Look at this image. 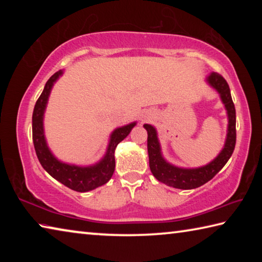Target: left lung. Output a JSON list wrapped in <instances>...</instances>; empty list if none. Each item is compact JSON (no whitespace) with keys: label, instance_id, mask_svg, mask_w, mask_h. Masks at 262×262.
Wrapping results in <instances>:
<instances>
[{"label":"left lung","instance_id":"left-lung-1","mask_svg":"<svg viewBox=\"0 0 262 262\" xmlns=\"http://www.w3.org/2000/svg\"><path fill=\"white\" fill-rule=\"evenodd\" d=\"M206 82L219 92L222 103L228 114L227 139L223 149L207 165L194 168L176 166L163 157L156 128L148 123L143 127L148 132V155L151 173L158 181L179 189H193L205 185L219 173L231 155L236 145V110L231 98V92L225 79L217 73H211L206 77Z\"/></svg>","mask_w":262,"mask_h":262}]
</instances>
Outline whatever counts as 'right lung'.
Listing matches in <instances>:
<instances>
[{
    "mask_svg": "<svg viewBox=\"0 0 262 262\" xmlns=\"http://www.w3.org/2000/svg\"><path fill=\"white\" fill-rule=\"evenodd\" d=\"M62 75H63V70H59L48 79L45 88H43V91L34 105L32 115V137L35 154H37L41 166L53 178L67 186L70 189L76 190V192H89V190L105 185L112 178L115 167V148L128 136L133 128L135 127L136 121L119 127L112 132L106 154L98 163L94 164V165L79 166L59 161L52 154L47 145L45 130H43V114H45L52 88Z\"/></svg>",
    "mask_w": 262,
    "mask_h": 262,
    "instance_id": "1",
    "label": "right lung"
}]
</instances>
